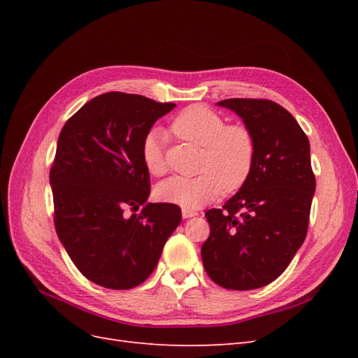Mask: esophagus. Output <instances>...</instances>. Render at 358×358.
<instances>
[{
	"label": "esophagus",
	"instance_id": "1",
	"mask_svg": "<svg viewBox=\"0 0 358 358\" xmlns=\"http://www.w3.org/2000/svg\"><path fill=\"white\" fill-rule=\"evenodd\" d=\"M199 213L196 210H191V209H182V216L183 220H188V218H192V216H197Z\"/></svg>",
	"mask_w": 358,
	"mask_h": 358
}]
</instances>
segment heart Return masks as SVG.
Returning a JSON list of instances; mask_svg holds the SVG:
<instances>
[{
  "label": "heart",
  "mask_w": 358,
  "mask_h": 358,
  "mask_svg": "<svg viewBox=\"0 0 358 358\" xmlns=\"http://www.w3.org/2000/svg\"><path fill=\"white\" fill-rule=\"evenodd\" d=\"M170 131L183 142L203 148L201 175L196 178H169L159 182L155 197L183 209H199L220 196L222 189H241L252 173L255 142L243 125H225L221 115L206 106H189L170 125ZM164 134L150 131L142 143V159L154 176L164 175L167 166L162 154Z\"/></svg>",
  "instance_id": "1"
}]
</instances>
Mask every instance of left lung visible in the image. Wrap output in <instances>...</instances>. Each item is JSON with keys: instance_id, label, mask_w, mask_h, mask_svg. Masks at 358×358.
<instances>
[{"instance_id": "8db88e82", "label": "left lung", "mask_w": 358, "mask_h": 358, "mask_svg": "<svg viewBox=\"0 0 358 358\" xmlns=\"http://www.w3.org/2000/svg\"><path fill=\"white\" fill-rule=\"evenodd\" d=\"M239 116L255 142L245 185L210 209L201 246L206 273L227 289L262 288L284 272L305 242L315 176L306 134L288 110L270 100L216 103Z\"/></svg>"}]
</instances>
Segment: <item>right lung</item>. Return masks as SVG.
Instances as JSON below:
<instances>
[{
    "label": "right lung",
    "mask_w": 358,
    "mask_h": 358,
    "mask_svg": "<svg viewBox=\"0 0 358 358\" xmlns=\"http://www.w3.org/2000/svg\"><path fill=\"white\" fill-rule=\"evenodd\" d=\"M175 107L106 92L61 129L50 169L55 229L74 266L96 285L129 289L145 282L180 224L179 206L148 203L149 171L142 159L143 138ZM140 205L138 215H124Z\"/></svg>",
    "instance_id": "right-lung-1"
}]
</instances>
